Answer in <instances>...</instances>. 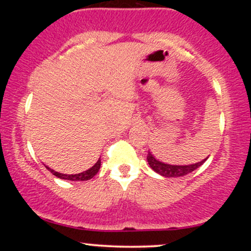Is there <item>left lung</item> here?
<instances>
[{
  "mask_svg": "<svg viewBox=\"0 0 251 251\" xmlns=\"http://www.w3.org/2000/svg\"><path fill=\"white\" fill-rule=\"evenodd\" d=\"M205 159H203L201 162L195 163V164H190V165H171V164H166L160 162V160L155 159L154 155L149 152L148 154V162L150 168L153 170L154 172H157L158 175L163 176V177H168V178H176V177H183V176H186L189 174H191L192 171H195L196 169L200 168L201 165H203V163L205 162Z\"/></svg>",
  "mask_w": 251,
  "mask_h": 251,
  "instance_id": "1",
  "label": "left lung"
}]
</instances>
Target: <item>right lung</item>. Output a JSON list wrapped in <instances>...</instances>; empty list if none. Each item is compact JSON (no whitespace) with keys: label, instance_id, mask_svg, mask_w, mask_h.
Segmentation results:
<instances>
[{"label":"right lung","instance_id":"1","mask_svg":"<svg viewBox=\"0 0 251 251\" xmlns=\"http://www.w3.org/2000/svg\"><path fill=\"white\" fill-rule=\"evenodd\" d=\"M100 165H101V160H98V162L94 164L93 166H92L91 169L86 170V171L81 172V174H76V175H66V174H60V172H56L54 171L53 169L48 168V166H46L47 170H50V171L53 174L55 177L60 178V179H66V180H88L91 179V178H93L94 176L98 174V171H99L100 169Z\"/></svg>","mask_w":251,"mask_h":251}]
</instances>
